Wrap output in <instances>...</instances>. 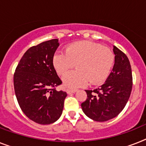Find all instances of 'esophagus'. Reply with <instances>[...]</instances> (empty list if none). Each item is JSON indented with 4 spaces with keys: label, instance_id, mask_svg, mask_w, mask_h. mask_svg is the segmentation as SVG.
Returning a JSON list of instances; mask_svg holds the SVG:
<instances>
[{
    "label": "esophagus",
    "instance_id": "esophagus-1",
    "mask_svg": "<svg viewBox=\"0 0 146 146\" xmlns=\"http://www.w3.org/2000/svg\"><path fill=\"white\" fill-rule=\"evenodd\" d=\"M77 90H66V92L68 94H72V93H74Z\"/></svg>",
    "mask_w": 146,
    "mask_h": 146
}]
</instances>
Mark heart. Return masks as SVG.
Listing matches in <instances>:
<instances>
[{"label": "heart", "instance_id": "heart-1", "mask_svg": "<svg viewBox=\"0 0 146 146\" xmlns=\"http://www.w3.org/2000/svg\"><path fill=\"white\" fill-rule=\"evenodd\" d=\"M115 62L111 49L90 41H80L68 44L64 53L57 52L53 57V66L59 75H64L75 65L77 70L63 77L65 87L74 89L105 81Z\"/></svg>", "mask_w": 146, "mask_h": 146}]
</instances>
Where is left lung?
I'll use <instances>...</instances> for the list:
<instances>
[{"label": "left lung", "instance_id": "left-lung-1", "mask_svg": "<svg viewBox=\"0 0 146 146\" xmlns=\"http://www.w3.org/2000/svg\"><path fill=\"white\" fill-rule=\"evenodd\" d=\"M115 63L105 83L94 90H86L87 98L81 104L83 111L96 121H106L117 116L131 96L133 79L127 56L113 46Z\"/></svg>", "mask_w": 146, "mask_h": 146}]
</instances>
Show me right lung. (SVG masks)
Masks as SVG:
<instances>
[{"mask_svg": "<svg viewBox=\"0 0 146 146\" xmlns=\"http://www.w3.org/2000/svg\"><path fill=\"white\" fill-rule=\"evenodd\" d=\"M60 44L57 38L33 46L25 53L15 69L13 81L17 101L23 113L40 125L52 124L62 113L66 92L53 66Z\"/></svg>", "mask_w": 146, "mask_h": 146, "instance_id": "add662e5", "label": "right lung"}]
</instances>
